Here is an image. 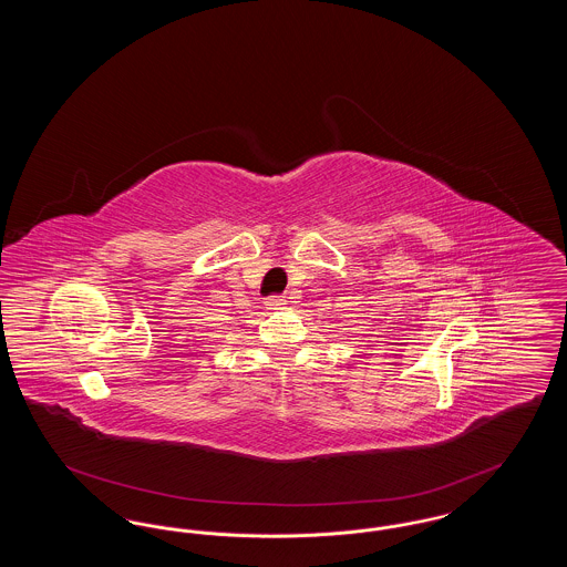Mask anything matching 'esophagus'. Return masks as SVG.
I'll list each match as a JSON object with an SVG mask.
<instances>
[{"label":"esophagus","instance_id":"esophagus-1","mask_svg":"<svg viewBox=\"0 0 567 567\" xmlns=\"http://www.w3.org/2000/svg\"><path fill=\"white\" fill-rule=\"evenodd\" d=\"M266 306L270 308V310H280L282 306H285V297L282 296H270L266 299Z\"/></svg>","mask_w":567,"mask_h":567}]
</instances>
